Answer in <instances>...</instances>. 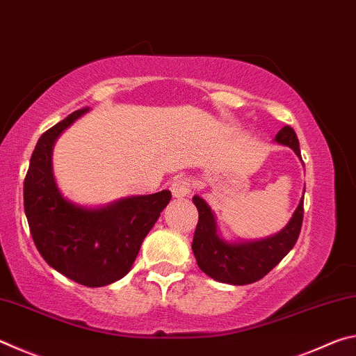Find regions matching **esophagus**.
<instances>
[{
	"label": "esophagus",
	"instance_id": "34e87169",
	"mask_svg": "<svg viewBox=\"0 0 356 356\" xmlns=\"http://www.w3.org/2000/svg\"><path fill=\"white\" fill-rule=\"evenodd\" d=\"M171 193L174 197H177V200H182V197L188 196L191 193V182L190 179L186 177H179L174 180L171 184Z\"/></svg>",
	"mask_w": 356,
	"mask_h": 356
}]
</instances>
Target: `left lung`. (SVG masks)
<instances>
[{"instance_id":"8db88e82","label":"left lung","mask_w":356,"mask_h":356,"mask_svg":"<svg viewBox=\"0 0 356 356\" xmlns=\"http://www.w3.org/2000/svg\"><path fill=\"white\" fill-rule=\"evenodd\" d=\"M275 141L291 147L301 159L298 138L292 127H282L276 134ZM193 202L200 213L191 243L197 267L212 280L226 284L245 286L264 278L297 243L303 222L301 197L292 218L278 234L251 242H227L220 237L216 218L209 204L197 195L193 196Z\"/></svg>"}]
</instances>
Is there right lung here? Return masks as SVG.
I'll return each mask as SVG.
<instances>
[{
	"label": "right lung",
	"mask_w": 356,
	"mask_h": 356,
	"mask_svg": "<svg viewBox=\"0 0 356 356\" xmlns=\"http://www.w3.org/2000/svg\"><path fill=\"white\" fill-rule=\"evenodd\" d=\"M88 108L74 111L39 138L23 185L29 231L40 256L56 272L88 287L124 278L144 237L171 201V191L129 196L84 207L63 196L53 174V146Z\"/></svg>",
	"instance_id": "obj_1"
}]
</instances>
